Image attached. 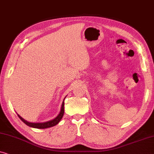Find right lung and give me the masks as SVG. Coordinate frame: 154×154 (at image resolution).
<instances>
[{"instance_id":"add662e5","label":"right lung","mask_w":154,"mask_h":154,"mask_svg":"<svg viewBox=\"0 0 154 154\" xmlns=\"http://www.w3.org/2000/svg\"><path fill=\"white\" fill-rule=\"evenodd\" d=\"M64 102H63L62 104V108H61V111L57 116L55 119H54L53 120H51V121H50L45 122V123H30V122L25 121V120L24 119H22L20 115L17 114V116H19V118L22 120V121L24 122L26 125L29 126V127L38 128V129H45V128L53 127V126L56 125L57 124H58L59 122H60L61 121V119H62L63 116H64Z\"/></svg>"}]
</instances>
